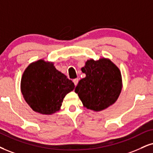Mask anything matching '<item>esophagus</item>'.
Here are the masks:
<instances>
[{
    "instance_id": "esophagus-1",
    "label": "esophagus",
    "mask_w": 153,
    "mask_h": 153,
    "mask_svg": "<svg viewBox=\"0 0 153 153\" xmlns=\"http://www.w3.org/2000/svg\"><path fill=\"white\" fill-rule=\"evenodd\" d=\"M73 82H74V85L75 86H76L77 85V84H78V82H79V79H73Z\"/></svg>"
}]
</instances>
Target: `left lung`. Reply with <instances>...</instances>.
Here are the masks:
<instances>
[{
	"label": "left lung",
	"mask_w": 153,
	"mask_h": 153,
	"mask_svg": "<svg viewBox=\"0 0 153 153\" xmlns=\"http://www.w3.org/2000/svg\"><path fill=\"white\" fill-rule=\"evenodd\" d=\"M86 74L75 88V92L86 108L102 111L115 103L122 88L121 74L109 59L88 60L82 69Z\"/></svg>",
	"instance_id": "obj_1"
}]
</instances>
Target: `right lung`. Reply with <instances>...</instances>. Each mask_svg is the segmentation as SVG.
Instances as JSON below:
<instances>
[{
	"label": "right lung",
	"instance_id": "right-lung-1",
	"mask_svg": "<svg viewBox=\"0 0 153 153\" xmlns=\"http://www.w3.org/2000/svg\"><path fill=\"white\" fill-rule=\"evenodd\" d=\"M74 87L72 81L56 70L53 64L43 60L28 66L21 79L25 100L33 111L42 114L59 110L64 98Z\"/></svg>",
	"mask_w": 153,
	"mask_h": 153
}]
</instances>
